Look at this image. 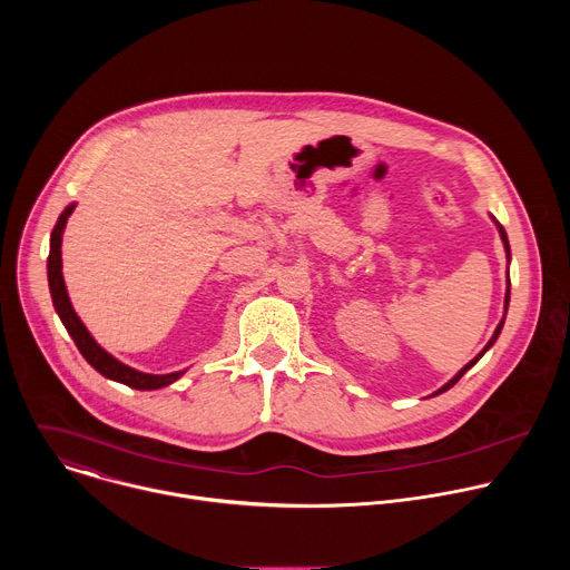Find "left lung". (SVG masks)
I'll use <instances>...</instances> for the list:
<instances>
[{
    "label": "left lung",
    "mask_w": 570,
    "mask_h": 570,
    "mask_svg": "<svg viewBox=\"0 0 570 570\" xmlns=\"http://www.w3.org/2000/svg\"><path fill=\"white\" fill-rule=\"evenodd\" d=\"M492 220H494V223H497V229H499V234H501V240H503V246H505V257H508V264H510V259H512V253H510V240H508V234H505V229H503V225H501V223H499V220H497V218H494V216H492ZM508 306H510V271H508V288H505V306H503V311H505V313H503V317H501V322H499V327H497V330H494V336H492V338H490V343H487V345H484V347H482V350H480V354H478V356H475V358H471V361H469V363H466V365H464V367H462V370H460V372H458V374H455V376H453V379H451V381H446V383H444V385H442V387H440V390H435V392H433V394H431V396H438V394H442V392H446V390H451V387H453V385H455V383H458V381H460V379H462V374H464V372H466V370H471V367H473V365H475V363H478V361H480V358H482V356H484V352H490V350H492V347H494V343H497V338H499V336H501V330H503V324H505V315H508Z\"/></svg>",
    "instance_id": "8db88e82"
}]
</instances>
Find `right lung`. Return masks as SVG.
<instances>
[{"instance_id":"right-lung-1","label":"right lung","mask_w":570,"mask_h":570,"mask_svg":"<svg viewBox=\"0 0 570 570\" xmlns=\"http://www.w3.org/2000/svg\"><path fill=\"white\" fill-rule=\"evenodd\" d=\"M73 207H76V203L67 205L65 212L58 216V223H56V227H53V232H51L49 259H47V277H49V291H51L53 308H56L60 322L65 324L67 334H69L71 341L76 343L78 352L83 354V358H86L99 374H104V376L110 379V381L124 383V385L135 387V390H157V387L171 385V383L178 381L187 370L171 372V374H148V372H139V370H135V367L121 363L119 358H115L110 352H106V350L92 338V334L88 332L86 324L80 322V317L76 315L71 302H69V295H67L65 279H62V255H60V248H62V232H65L67 218L71 216Z\"/></svg>"}]
</instances>
